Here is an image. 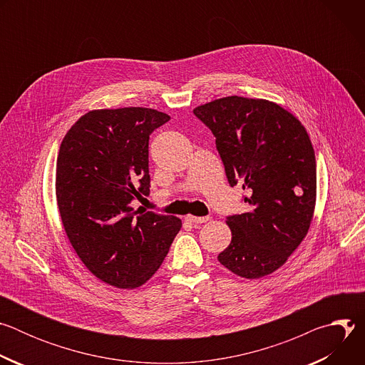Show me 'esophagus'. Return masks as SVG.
<instances>
[{
    "label": "esophagus",
    "mask_w": 365,
    "mask_h": 365,
    "mask_svg": "<svg viewBox=\"0 0 365 365\" xmlns=\"http://www.w3.org/2000/svg\"><path fill=\"white\" fill-rule=\"evenodd\" d=\"M186 221L192 222V224H203L206 221H210V217H193V215H187Z\"/></svg>",
    "instance_id": "esophagus-1"
}]
</instances>
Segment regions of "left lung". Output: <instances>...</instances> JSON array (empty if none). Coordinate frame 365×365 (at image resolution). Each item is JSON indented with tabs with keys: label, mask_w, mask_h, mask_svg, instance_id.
I'll return each mask as SVG.
<instances>
[{
	"label": "left lung",
	"mask_w": 365,
	"mask_h": 365,
	"mask_svg": "<svg viewBox=\"0 0 365 365\" xmlns=\"http://www.w3.org/2000/svg\"><path fill=\"white\" fill-rule=\"evenodd\" d=\"M193 114L215 135L231 186L251 210L227 218L232 240L218 262L244 279L282 267L306 237L317 202V160L302 123L267 99L225 96Z\"/></svg>",
	"instance_id": "8db88e82"
}]
</instances>
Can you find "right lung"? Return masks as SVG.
I'll return each instance as SVG.
<instances>
[{
	"mask_svg": "<svg viewBox=\"0 0 365 365\" xmlns=\"http://www.w3.org/2000/svg\"><path fill=\"white\" fill-rule=\"evenodd\" d=\"M169 120L141 107L93 110L59 148L56 197L66 235L86 269L118 289H135L158 272L182 228L173 215L131 206L150 193V134Z\"/></svg>",
	"mask_w": 365,
	"mask_h": 365,
	"instance_id": "add662e5",
	"label": "right lung"
}]
</instances>
